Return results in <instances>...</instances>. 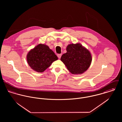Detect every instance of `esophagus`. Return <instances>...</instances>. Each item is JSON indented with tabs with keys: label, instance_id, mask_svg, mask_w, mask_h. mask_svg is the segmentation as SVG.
<instances>
[{
	"label": "esophagus",
	"instance_id": "1",
	"mask_svg": "<svg viewBox=\"0 0 122 122\" xmlns=\"http://www.w3.org/2000/svg\"><path fill=\"white\" fill-rule=\"evenodd\" d=\"M61 55H62L61 54H57V56H58V57L59 58H61Z\"/></svg>",
	"mask_w": 122,
	"mask_h": 122
}]
</instances>
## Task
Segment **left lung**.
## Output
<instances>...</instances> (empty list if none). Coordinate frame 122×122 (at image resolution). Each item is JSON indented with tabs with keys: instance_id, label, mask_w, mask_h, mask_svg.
<instances>
[{
	"instance_id": "obj_1",
	"label": "left lung",
	"mask_w": 122,
	"mask_h": 122,
	"mask_svg": "<svg viewBox=\"0 0 122 122\" xmlns=\"http://www.w3.org/2000/svg\"><path fill=\"white\" fill-rule=\"evenodd\" d=\"M66 50L61 60L72 74H82L89 68L92 59L91 53L86 48L80 44H71Z\"/></svg>"
}]
</instances>
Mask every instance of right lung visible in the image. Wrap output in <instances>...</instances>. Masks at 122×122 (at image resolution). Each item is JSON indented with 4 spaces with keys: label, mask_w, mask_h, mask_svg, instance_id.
Listing matches in <instances>:
<instances>
[{
    "label": "right lung",
    "mask_w": 122,
    "mask_h": 122,
    "mask_svg": "<svg viewBox=\"0 0 122 122\" xmlns=\"http://www.w3.org/2000/svg\"><path fill=\"white\" fill-rule=\"evenodd\" d=\"M58 57L47 46L39 44L28 52L27 60L30 68L37 72L47 69Z\"/></svg>",
    "instance_id": "right-lung-1"
}]
</instances>
